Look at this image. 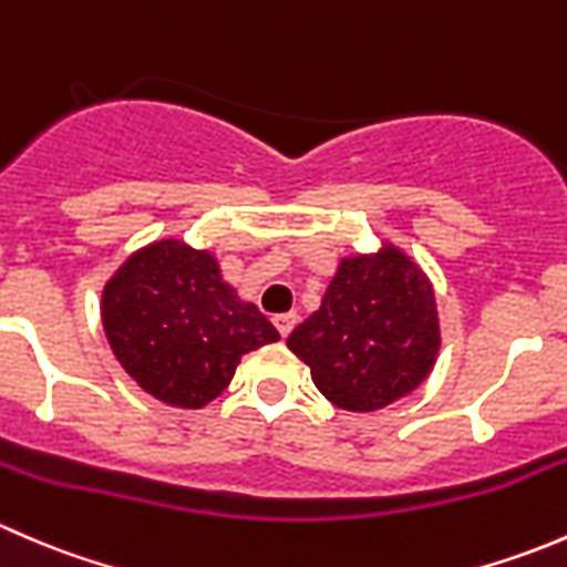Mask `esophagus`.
Segmentation results:
<instances>
[{
  "label": "esophagus",
  "instance_id": "34e87169",
  "mask_svg": "<svg viewBox=\"0 0 567 567\" xmlns=\"http://www.w3.org/2000/svg\"><path fill=\"white\" fill-rule=\"evenodd\" d=\"M296 323H299V316H296V312H285V316L274 318V326H277V331L282 337H288L290 331H293Z\"/></svg>",
  "mask_w": 567,
  "mask_h": 567
}]
</instances>
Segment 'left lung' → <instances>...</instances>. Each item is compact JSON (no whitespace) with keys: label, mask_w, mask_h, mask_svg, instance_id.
<instances>
[{"label":"left lung","mask_w":567,"mask_h":567,"mask_svg":"<svg viewBox=\"0 0 567 567\" xmlns=\"http://www.w3.org/2000/svg\"><path fill=\"white\" fill-rule=\"evenodd\" d=\"M436 296L422 268L392 244L342 257L320 310L288 337L326 400L375 411L422 384L436 362Z\"/></svg>","instance_id":"obj_1"}]
</instances>
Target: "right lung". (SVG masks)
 Instances as JSON below:
<instances>
[{"mask_svg":"<svg viewBox=\"0 0 567 567\" xmlns=\"http://www.w3.org/2000/svg\"><path fill=\"white\" fill-rule=\"evenodd\" d=\"M101 318L125 373L181 409L210 403L244 353L279 340L271 320L221 279L210 251L175 238L134 251L114 271Z\"/></svg>","mask_w":567,"mask_h":567,"instance_id":"add662e5","label":"right lung"}]
</instances>
